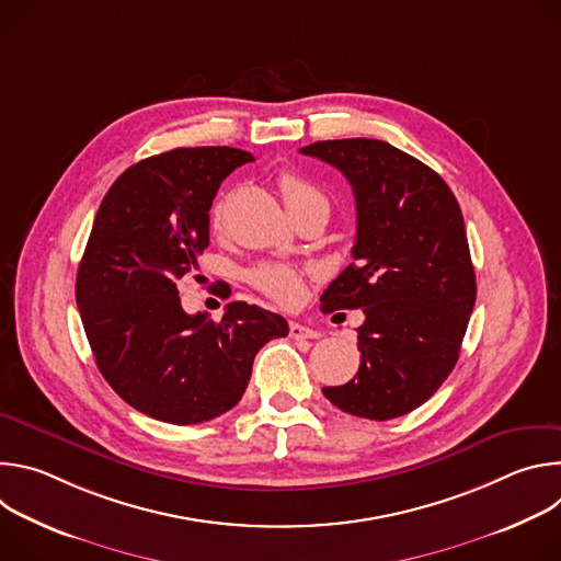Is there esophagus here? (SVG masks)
I'll return each mask as SVG.
<instances>
[{"instance_id":"obj_1","label":"esophagus","mask_w":561,"mask_h":561,"mask_svg":"<svg viewBox=\"0 0 561 561\" xmlns=\"http://www.w3.org/2000/svg\"><path fill=\"white\" fill-rule=\"evenodd\" d=\"M319 335H322V333L314 331V329H308L299 322H290V337L293 340H317Z\"/></svg>"}]
</instances>
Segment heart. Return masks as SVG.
I'll use <instances>...</instances> for the list:
<instances>
[{
  "instance_id": "heart-1",
  "label": "heart",
  "mask_w": 561,
  "mask_h": 561,
  "mask_svg": "<svg viewBox=\"0 0 561 561\" xmlns=\"http://www.w3.org/2000/svg\"><path fill=\"white\" fill-rule=\"evenodd\" d=\"M284 204L288 208V213L308 208V206H324L329 210V199L324 197V193L319 191L317 186H312L306 178H301L295 171H284L277 180ZM219 213L221 208L215 206L213 210V221H219ZM251 284L264 293L266 297L290 306L295 301H299L301 293H304V277L297 268L288 266V264H262L257 268L251 271Z\"/></svg>"
}]
</instances>
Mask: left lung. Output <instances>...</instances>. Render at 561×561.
<instances>
[{"label":"left lung","mask_w":561,"mask_h":561,"mask_svg":"<svg viewBox=\"0 0 561 561\" xmlns=\"http://www.w3.org/2000/svg\"><path fill=\"white\" fill-rule=\"evenodd\" d=\"M299 152L351 182L357 208L353 264L322 295V312L364 308L357 375L322 388L364 420L402 417L457 364L477 286L461 208L448 184L388 141H314Z\"/></svg>","instance_id":"8db88e82"}]
</instances>
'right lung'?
I'll list each match as a JSON object with an SVG mask.
<instances>
[{
	"instance_id": "1",
	"label": "right lung",
	"mask_w": 561,
	"mask_h": 561,
	"mask_svg": "<svg viewBox=\"0 0 561 561\" xmlns=\"http://www.w3.org/2000/svg\"><path fill=\"white\" fill-rule=\"evenodd\" d=\"M253 154L175 148L126 169L108 188L77 271L75 297L95 362L135 411L178 426L242 399L257 351L286 337L282 314L230 301L221 322L182 308L180 284L208 249L219 184Z\"/></svg>"
}]
</instances>
